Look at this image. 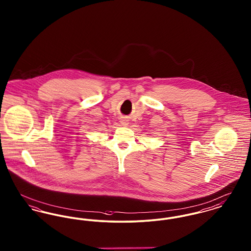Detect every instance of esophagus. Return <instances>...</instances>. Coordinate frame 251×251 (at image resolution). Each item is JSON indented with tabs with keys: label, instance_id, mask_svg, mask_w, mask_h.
Listing matches in <instances>:
<instances>
[{
	"label": "esophagus",
	"instance_id": "34e87169",
	"mask_svg": "<svg viewBox=\"0 0 251 251\" xmlns=\"http://www.w3.org/2000/svg\"><path fill=\"white\" fill-rule=\"evenodd\" d=\"M121 122H122V124H126V121H125V120H122Z\"/></svg>",
	"mask_w": 251,
	"mask_h": 251
}]
</instances>
